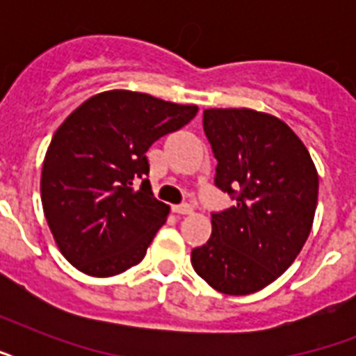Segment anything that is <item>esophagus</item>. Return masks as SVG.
<instances>
[{"instance_id":"obj_1","label":"esophagus","mask_w":356,"mask_h":356,"mask_svg":"<svg viewBox=\"0 0 356 356\" xmlns=\"http://www.w3.org/2000/svg\"><path fill=\"white\" fill-rule=\"evenodd\" d=\"M172 211L175 212V214L186 216V214H192V212H194V209H192V207H190L188 203H183V205H175V207H173Z\"/></svg>"}]
</instances>
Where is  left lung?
Wrapping results in <instances>:
<instances>
[{
    "label": "left lung",
    "instance_id": "obj_1",
    "mask_svg": "<svg viewBox=\"0 0 356 356\" xmlns=\"http://www.w3.org/2000/svg\"><path fill=\"white\" fill-rule=\"evenodd\" d=\"M203 129L216 156L218 188L236 205L212 214V234L192 266L214 290L248 296L292 266L310 234L318 172L282 120L251 108H207Z\"/></svg>",
    "mask_w": 356,
    "mask_h": 356
}]
</instances>
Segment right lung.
I'll return each mask as SVG.
<instances>
[{
	"mask_svg": "<svg viewBox=\"0 0 356 356\" xmlns=\"http://www.w3.org/2000/svg\"><path fill=\"white\" fill-rule=\"evenodd\" d=\"M195 114V105L108 90L64 120L46 151L40 194L49 231L70 264L86 275L113 277L144 259L170 214L153 197L145 151Z\"/></svg>",
	"mask_w": 356,
	"mask_h": 356,
	"instance_id": "1",
	"label": "right lung"
}]
</instances>
